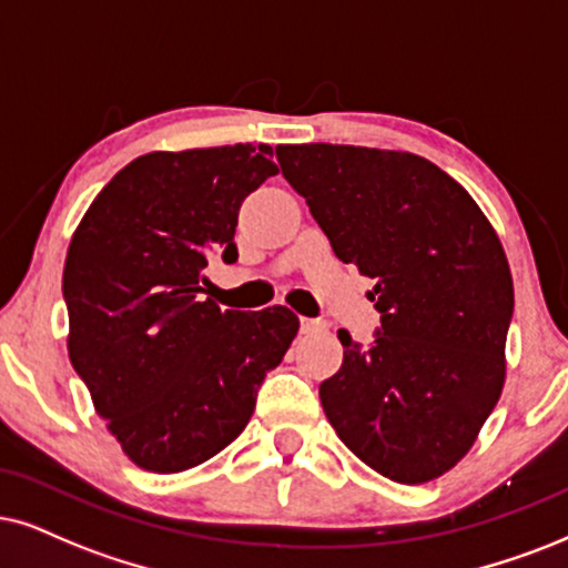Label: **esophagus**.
<instances>
[{
  "instance_id": "34e87169",
  "label": "esophagus",
  "mask_w": 568,
  "mask_h": 568,
  "mask_svg": "<svg viewBox=\"0 0 568 568\" xmlns=\"http://www.w3.org/2000/svg\"><path fill=\"white\" fill-rule=\"evenodd\" d=\"M325 327L322 320H312V317H301V333H317V329Z\"/></svg>"
}]
</instances>
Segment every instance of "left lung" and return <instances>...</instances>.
Returning a JSON list of instances; mask_svg holds the SVG:
<instances>
[{"label":"left lung","instance_id":"1","mask_svg":"<svg viewBox=\"0 0 568 568\" xmlns=\"http://www.w3.org/2000/svg\"><path fill=\"white\" fill-rule=\"evenodd\" d=\"M275 154L337 260L375 280V341L362 348L341 329L343 367L320 385L329 425L383 477L429 483L462 462L504 390V246L425 156L337 143Z\"/></svg>","mask_w":568,"mask_h":568}]
</instances>
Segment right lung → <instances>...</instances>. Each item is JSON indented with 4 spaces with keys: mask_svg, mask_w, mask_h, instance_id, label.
I'll use <instances>...</instances> for the list:
<instances>
[{
    "mask_svg": "<svg viewBox=\"0 0 568 568\" xmlns=\"http://www.w3.org/2000/svg\"><path fill=\"white\" fill-rule=\"evenodd\" d=\"M270 156L267 143L143 154L70 241V362L141 469L172 475L231 445L298 333L285 306L222 312L201 296L212 256L239 260V210L277 175Z\"/></svg>",
    "mask_w": 568,
    "mask_h": 568,
    "instance_id": "obj_1",
    "label": "right lung"
}]
</instances>
